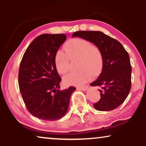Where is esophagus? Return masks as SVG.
Returning <instances> with one entry per match:
<instances>
[{"label":"esophagus","instance_id":"obj_1","mask_svg":"<svg viewBox=\"0 0 146 146\" xmlns=\"http://www.w3.org/2000/svg\"><path fill=\"white\" fill-rule=\"evenodd\" d=\"M88 86H84V87H78L77 88V90H83V91H86L88 88Z\"/></svg>","mask_w":146,"mask_h":146}]
</instances>
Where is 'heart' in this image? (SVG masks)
Returning a JSON list of instances; mask_svg holds the SVG:
<instances>
[{
	"label": "heart",
	"mask_w": 146,
	"mask_h": 146,
	"mask_svg": "<svg viewBox=\"0 0 146 146\" xmlns=\"http://www.w3.org/2000/svg\"><path fill=\"white\" fill-rule=\"evenodd\" d=\"M65 52L58 50L54 56V64L58 72L64 74L68 71L70 60L78 59L77 68L79 70L70 72L63 78L66 85L82 86L101 72L103 67V55L100 49L92 45L86 40L75 38L65 43Z\"/></svg>",
	"instance_id": "1"
}]
</instances>
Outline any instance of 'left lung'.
Segmentation results:
<instances>
[{
	"instance_id": "obj_1",
	"label": "left lung",
	"mask_w": 146,
	"mask_h": 146,
	"mask_svg": "<svg viewBox=\"0 0 146 146\" xmlns=\"http://www.w3.org/2000/svg\"><path fill=\"white\" fill-rule=\"evenodd\" d=\"M72 36L86 40L100 49L102 70L90 86L102 88L101 98L94 107L99 111L115 109L125 101L131 89V66L127 52L117 40L100 31H78Z\"/></svg>"
}]
</instances>
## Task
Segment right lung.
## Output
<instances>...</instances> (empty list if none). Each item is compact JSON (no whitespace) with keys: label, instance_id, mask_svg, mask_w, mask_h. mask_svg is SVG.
Instances as JSON below:
<instances>
[{"label":"right lung","instance_id":"obj_1","mask_svg":"<svg viewBox=\"0 0 146 146\" xmlns=\"http://www.w3.org/2000/svg\"><path fill=\"white\" fill-rule=\"evenodd\" d=\"M64 34H44L31 43L24 54L19 72V85L26 107L34 116L45 121L62 118L69 108L76 88L60 90L62 79L54 56L64 42Z\"/></svg>","mask_w":146,"mask_h":146}]
</instances>
